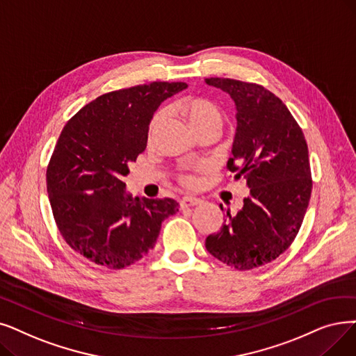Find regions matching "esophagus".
<instances>
[{
  "label": "esophagus",
  "mask_w": 356,
  "mask_h": 356,
  "mask_svg": "<svg viewBox=\"0 0 356 356\" xmlns=\"http://www.w3.org/2000/svg\"><path fill=\"white\" fill-rule=\"evenodd\" d=\"M202 204V200L197 197H192V196H186L180 200V208H189V207H196Z\"/></svg>",
  "instance_id": "1"
}]
</instances>
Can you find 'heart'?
Returning <instances> with one entry per match:
<instances>
[{
	"mask_svg": "<svg viewBox=\"0 0 356 356\" xmlns=\"http://www.w3.org/2000/svg\"><path fill=\"white\" fill-rule=\"evenodd\" d=\"M180 111L184 115V118L188 119L191 123V127L193 128L195 132H199L202 129L213 128L218 131L221 123H222V112L218 106H216L213 102L204 99V97H188L180 102ZM165 118V109H159L156 113L152 115L149 125H148V138L152 140L154 134H156L157 128L163 119ZM177 180L186 188H193L196 186L197 179L193 173L188 172V170H183V172L179 173Z\"/></svg>",
	"mask_w": 356,
	"mask_h": 356,
	"instance_id": "1",
	"label": "heart"
}]
</instances>
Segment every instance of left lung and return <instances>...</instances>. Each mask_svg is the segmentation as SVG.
<instances>
[{
  "mask_svg": "<svg viewBox=\"0 0 356 356\" xmlns=\"http://www.w3.org/2000/svg\"><path fill=\"white\" fill-rule=\"evenodd\" d=\"M205 81L236 103L237 132L227 168L250 189L243 208L227 212L225 224L205 245L222 264L250 270L280 257L298 234L313 189L308 147L288 107L264 86Z\"/></svg>",
  "mask_w": 356,
  "mask_h": 356,
  "instance_id": "obj_1",
  "label": "left lung"
}]
</instances>
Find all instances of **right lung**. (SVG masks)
<instances>
[{"label": "right lung", "instance_id": "add662e5", "mask_svg": "<svg viewBox=\"0 0 356 356\" xmlns=\"http://www.w3.org/2000/svg\"><path fill=\"white\" fill-rule=\"evenodd\" d=\"M186 87L154 81L106 92L60 132L46 189L60 236L92 264L107 269L135 264L156 244L161 222L179 211L172 197H132L122 179L147 147L154 112Z\"/></svg>", "mask_w": 356, "mask_h": 356}]
</instances>
